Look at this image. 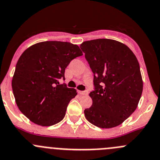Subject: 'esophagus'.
<instances>
[{"label": "esophagus", "mask_w": 160, "mask_h": 160, "mask_svg": "<svg viewBox=\"0 0 160 160\" xmlns=\"http://www.w3.org/2000/svg\"><path fill=\"white\" fill-rule=\"evenodd\" d=\"M78 93L81 95H87L88 94V91H78Z\"/></svg>", "instance_id": "1"}]
</instances>
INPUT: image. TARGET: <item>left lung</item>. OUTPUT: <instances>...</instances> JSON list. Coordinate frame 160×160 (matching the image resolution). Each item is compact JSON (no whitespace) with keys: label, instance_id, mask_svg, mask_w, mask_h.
<instances>
[{"label":"left lung","instance_id":"obj_1","mask_svg":"<svg viewBox=\"0 0 160 160\" xmlns=\"http://www.w3.org/2000/svg\"><path fill=\"white\" fill-rule=\"evenodd\" d=\"M80 48L94 73L93 102L85 117L98 128L119 126L135 111L142 96L138 61L128 46L111 39L84 41Z\"/></svg>","mask_w":160,"mask_h":160}]
</instances>
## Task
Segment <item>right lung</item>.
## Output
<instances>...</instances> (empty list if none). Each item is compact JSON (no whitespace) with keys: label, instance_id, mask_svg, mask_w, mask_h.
I'll list each match as a JSON object with an SVG mask.
<instances>
[{"label":"right lung","instance_id":"1","mask_svg":"<svg viewBox=\"0 0 160 160\" xmlns=\"http://www.w3.org/2000/svg\"><path fill=\"white\" fill-rule=\"evenodd\" d=\"M83 55L77 44L44 41L28 48L20 56L12 81L17 106L32 123L43 127L59 123L77 90L69 88L65 69L71 61Z\"/></svg>","mask_w":160,"mask_h":160}]
</instances>
